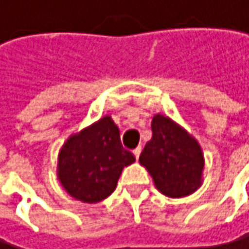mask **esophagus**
Returning <instances> with one entry per match:
<instances>
[{
	"mask_svg": "<svg viewBox=\"0 0 249 249\" xmlns=\"http://www.w3.org/2000/svg\"><path fill=\"white\" fill-rule=\"evenodd\" d=\"M141 147H136L135 150H133V154H135V157H136V160H138L140 159V154H141Z\"/></svg>",
	"mask_w": 249,
	"mask_h": 249,
	"instance_id": "34e87169",
	"label": "esophagus"
}]
</instances>
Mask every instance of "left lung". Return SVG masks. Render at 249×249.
<instances>
[{"label":"left lung","mask_w":249,"mask_h":249,"mask_svg":"<svg viewBox=\"0 0 249 249\" xmlns=\"http://www.w3.org/2000/svg\"><path fill=\"white\" fill-rule=\"evenodd\" d=\"M151 132L140 163L147 168L159 192L169 197H184L196 192L203 171V154L196 140L160 114L153 117Z\"/></svg>","instance_id":"obj_1"}]
</instances>
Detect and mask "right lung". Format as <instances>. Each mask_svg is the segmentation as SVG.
<instances>
[{"mask_svg":"<svg viewBox=\"0 0 249 249\" xmlns=\"http://www.w3.org/2000/svg\"><path fill=\"white\" fill-rule=\"evenodd\" d=\"M133 161L135 156L122 145L119 127L107 116L62 147L57 175L72 197L96 203L116 190L123 168Z\"/></svg>","mask_w":249,"mask_h":249,"instance_id":"obj_1","label":"right lung"}]
</instances>
